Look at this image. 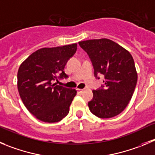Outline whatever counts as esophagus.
Segmentation results:
<instances>
[{
	"mask_svg": "<svg viewBox=\"0 0 155 155\" xmlns=\"http://www.w3.org/2000/svg\"><path fill=\"white\" fill-rule=\"evenodd\" d=\"M76 91H77V92H79V93H80V92H82V91H83V89H76Z\"/></svg>",
	"mask_w": 155,
	"mask_h": 155,
	"instance_id": "1",
	"label": "esophagus"
}]
</instances>
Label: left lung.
<instances>
[{
    "label": "left lung",
    "mask_w": 155,
    "mask_h": 155,
    "mask_svg": "<svg viewBox=\"0 0 155 155\" xmlns=\"http://www.w3.org/2000/svg\"><path fill=\"white\" fill-rule=\"evenodd\" d=\"M79 44L90 58L95 77L105 76L104 85L92 91L93 98L88 102L89 110L101 118L116 116L126 108L137 84L132 56L108 39L85 40Z\"/></svg>",
    "instance_id": "obj_1"
}]
</instances>
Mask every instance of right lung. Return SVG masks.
I'll use <instances>...</instances> for the list:
<instances>
[{
    "label": "right lung",
    "mask_w": 155,
    "mask_h": 155,
    "mask_svg": "<svg viewBox=\"0 0 155 155\" xmlns=\"http://www.w3.org/2000/svg\"><path fill=\"white\" fill-rule=\"evenodd\" d=\"M77 44L42 48L21 63L17 73V88L27 110L37 119L53 123L68 115L76 89L53 83L68 78L64 68L76 53Z\"/></svg>",
    "instance_id": "obj_1"
}]
</instances>
